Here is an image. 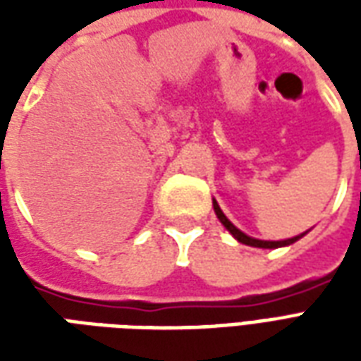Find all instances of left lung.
<instances>
[{"instance_id": "left-lung-1", "label": "left lung", "mask_w": 361, "mask_h": 361, "mask_svg": "<svg viewBox=\"0 0 361 361\" xmlns=\"http://www.w3.org/2000/svg\"><path fill=\"white\" fill-rule=\"evenodd\" d=\"M212 207H214V212H216V216H219V220L222 222V226L226 228L230 234L234 235L235 240L240 243H245V245H251V247H261V250H276V247H286V245H292L294 242H298L300 238H303V235L307 234V232H303V234L300 235H294V238H288V240H279V242H271V240H257V238H251V235L243 234L240 228H235L230 220L226 219V214L222 212V209L219 207V203L212 199Z\"/></svg>"}]
</instances>
